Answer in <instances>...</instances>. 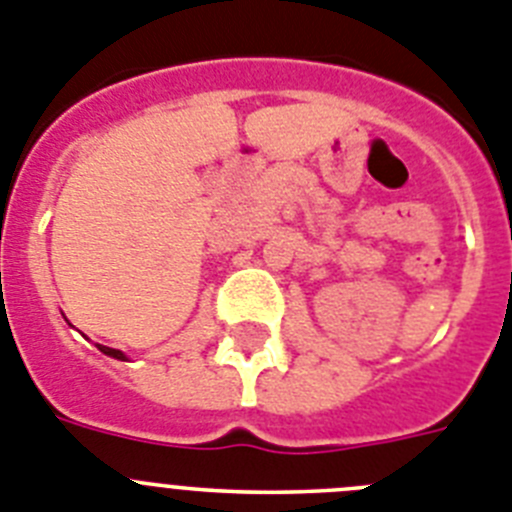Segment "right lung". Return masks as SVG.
I'll return each instance as SVG.
<instances>
[{"mask_svg": "<svg viewBox=\"0 0 512 512\" xmlns=\"http://www.w3.org/2000/svg\"><path fill=\"white\" fill-rule=\"evenodd\" d=\"M97 348L102 350L105 355H110V358H118V361H126V355L121 353V350H115V348H105V345H97Z\"/></svg>", "mask_w": 512, "mask_h": 512, "instance_id": "right-lung-1", "label": "right lung"}]
</instances>
